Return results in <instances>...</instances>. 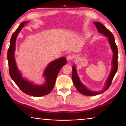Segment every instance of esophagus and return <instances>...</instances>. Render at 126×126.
<instances>
[{"instance_id":"obj_1","label":"esophagus","mask_w":126,"mask_h":126,"mask_svg":"<svg viewBox=\"0 0 126 126\" xmlns=\"http://www.w3.org/2000/svg\"><path fill=\"white\" fill-rule=\"evenodd\" d=\"M73 58H74L73 56L69 55V56H67V57H66V60H67V61H70V60H72L73 59Z\"/></svg>"}]
</instances>
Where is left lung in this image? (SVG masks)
Listing matches in <instances>:
<instances>
[{"mask_svg":"<svg viewBox=\"0 0 126 126\" xmlns=\"http://www.w3.org/2000/svg\"><path fill=\"white\" fill-rule=\"evenodd\" d=\"M94 24L95 25V26L97 28V30L98 32L101 33L103 34L104 36H107L108 37V40L110 43L111 48L113 52V58H112V69L111 71L110 75H109L108 78H107L106 82V84L104 87L103 90L102 92H93L89 90L88 89H87L84 85L82 84V83L80 81L79 77H78L77 73V70L75 66H73V72H72V78L73 82L76 89H77L78 92L82 94L85 95H88V96H94L96 95L100 94L102 93L105 92L106 90H107L109 87H110L112 81L114 78L116 72L118 70V48L117 46H116L115 41L114 37L113 36V34L108 29H107L104 25L101 24V23L99 22H94Z\"/></svg>","mask_w":126,"mask_h":126,"instance_id":"8db88e82","label":"left lung"}]
</instances>
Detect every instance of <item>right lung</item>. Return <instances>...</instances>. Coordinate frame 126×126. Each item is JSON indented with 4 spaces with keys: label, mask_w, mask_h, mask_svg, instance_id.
I'll use <instances>...</instances> for the list:
<instances>
[{
    "label": "right lung",
    "mask_w": 126,
    "mask_h": 126,
    "mask_svg": "<svg viewBox=\"0 0 126 126\" xmlns=\"http://www.w3.org/2000/svg\"><path fill=\"white\" fill-rule=\"evenodd\" d=\"M28 21L21 23L15 32L12 34L10 40V45L7 53V59L8 62L9 73L15 83L24 93L33 96H41L49 94L52 92L55 84V82L59 71L67 61L65 57L60 59L51 62L44 72L45 82L42 85H34L22 77V76L16 66L14 53L15 51V44L18 33L21 30L25 24Z\"/></svg>",
    "instance_id": "1"
}]
</instances>
